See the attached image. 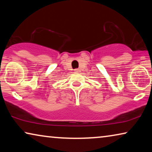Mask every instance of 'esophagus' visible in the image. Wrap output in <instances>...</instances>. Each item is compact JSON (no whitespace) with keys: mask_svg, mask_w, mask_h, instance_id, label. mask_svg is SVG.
I'll return each instance as SVG.
<instances>
[{"mask_svg":"<svg viewBox=\"0 0 152 152\" xmlns=\"http://www.w3.org/2000/svg\"><path fill=\"white\" fill-rule=\"evenodd\" d=\"M74 71H75L76 72H79L80 70H79V69H78V68H76V69H75V70H74Z\"/></svg>","mask_w":152,"mask_h":152,"instance_id":"34e87169","label":"esophagus"}]
</instances>
